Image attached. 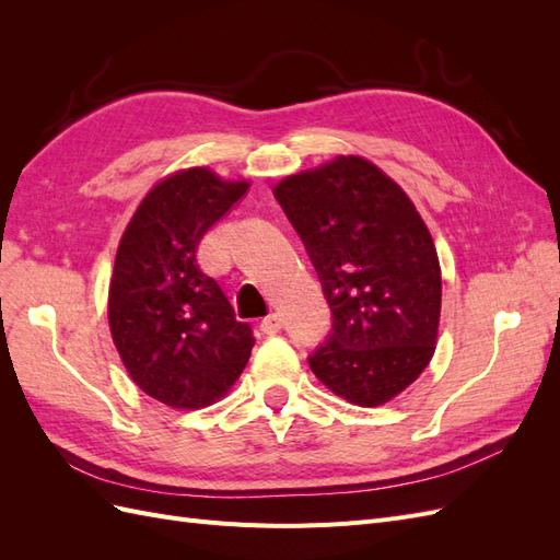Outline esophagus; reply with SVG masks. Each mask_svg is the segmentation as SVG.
Listing matches in <instances>:
<instances>
[{
	"label": "esophagus",
	"mask_w": 560,
	"mask_h": 560,
	"mask_svg": "<svg viewBox=\"0 0 560 560\" xmlns=\"http://www.w3.org/2000/svg\"><path fill=\"white\" fill-rule=\"evenodd\" d=\"M280 329H282V322H280L278 315H268V317L261 319V331L266 336H276Z\"/></svg>",
	"instance_id": "esophagus-1"
}]
</instances>
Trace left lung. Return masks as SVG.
Listing matches in <instances>:
<instances>
[{
    "mask_svg": "<svg viewBox=\"0 0 560 560\" xmlns=\"http://www.w3.org/2000/svg\"><path fill=\"white\" fill-rule=\"evenodd\" d=\"M301 235L334 315L308 360L334 395L383 406L436 350L442 266L413 200L376 163L336 156L273 189Z\"/></svg>",
    "mask_w": 560,
    "mask_h": 560,
    "instance_id": "left-lung-1",
    "label": "left lung"
}]
</instances>
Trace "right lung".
<instances>
[{
    "mask_svg": "<svg viewBox=\"0 0 560 560\" xmlns=\"http://www.w3.org/2000/svg\"><path fill=\"white\" fill-rule=\"evenodd\" d=\"M247 189L208 165L177 171L151 186L118 243L107 299L114 346L132 383L171 409L222 399L252 354V329L196 259L202 235Z\"/></svg>",
    "mask_w": 560,
    "mask_h": 560,
    "instance_id": "1",
    "label": "right lung"
}]
</instances>
